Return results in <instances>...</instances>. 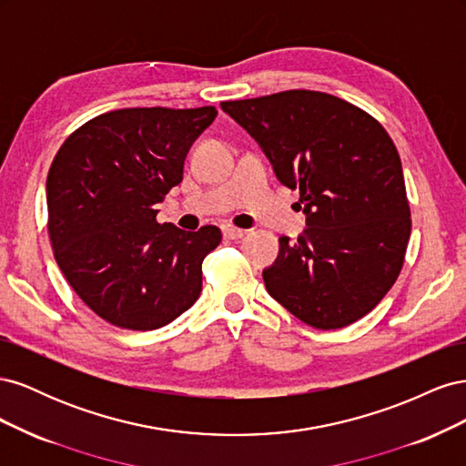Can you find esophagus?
Masks as SVG:
<instances>
[{
    "mask_svg": "<svg viewBox=\"0 0 466 466\" xmlns=\"http://www.w3.org/2000/svg\"><path fill=\"white\" fill-rule=\"evenodd\" d=\"M221 233H223L225 238H229V241H235V238L245 237L247 231L235 228V225H231V223H225V225H221Z\"/></svg>",
    "mask_w": 466,
    "mask_h": 466,
    "instance_id": "1",
    "label": "esophagus"
}]
</instances>
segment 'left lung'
<instances>
[{
    "mask_svg": "<svg viewBox=\"0 0 466 466\" xmlns=\"http://www.w3.org/2000/svg\"><path fill=\"white\" fill-rule=\"evenodd\" d=\"M221 108L257 139L281 185L299 188L307 229L279 238L268 293L320 330L344 329L385 298L410 238L399 151L371 115L329 93L291 89Z\"/></svg>",
    "mask_w": 466,
    "mask_h": 466,
    "instance_id": "obj_1",
    "label": "left lung"
}]
</instances>
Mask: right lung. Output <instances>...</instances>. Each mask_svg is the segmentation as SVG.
<instances>
[{"instance_id": "1", "label": "right lung", "mask_w": 466, "mask_h": 466, "mask_svg": "<svg viewBox=\"0 0 466 466\" xmlns=\"http://www.w3.org/2000/svg\"><path fill=\"white\" fill-rule=\"evenodd\" d=\"M216 106L120 108L69 134L46 178L56 262L93 313L128 330H155L190 309L216 225L188 233L159 223L155 204L182 180L194 139Z\"/></svg>"}]
</instances>
